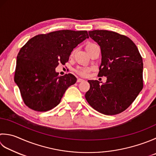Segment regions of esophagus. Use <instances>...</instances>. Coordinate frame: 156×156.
<instances>
[{"mask_svg": "<svg viewBox=\"0 0 156 156\" xmlns=\"http://www.w3.org/2000/svg\"><path fill=\"white\" fill-rule=\"evenodd\" d=\"M83 81H84V80L82 78H78V80H77V82H83Z\"/></svg>", "mask_w": 156, "mask_h": 156, "instance_id": "34e87169", "label": "esophagus"}]
</instances>
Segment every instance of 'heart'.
<instances>
[{
	"label": "heart",
	"mask_w": 156,
	"mask_h": 156,
	"mask_svg": "<svg viewBox=\"0 0 156 156\" xmlns=\"http://www.w3.org/2000/svg\"><path fill=\"white\" fill-rule=\"evenodd\" d=\"M95 45V44L94 43H88L86 45V49L87 51H88L89 49L90 48H91L93 47V46ZM90 71V68H87V67H77V68H76L75 69V72L76 74H78V75H80L81 76H86L88 73Z\"/></svg>",
	"instance_id": "1"
}]
</instances>
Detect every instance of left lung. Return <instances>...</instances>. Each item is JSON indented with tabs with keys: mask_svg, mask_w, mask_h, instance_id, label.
Listing matches in <instances>:
<instances>
[{
	"mask_svg": "<svg viewBox=\"0 0 156 156\" xmlns=\"http://www.w3.org/2000/svg\"><path fill=\"white\" fill-rule=\"evenodd\" d=\"M89 36L100 46L101 63L98 76H106L105 84L88 80L85 94L93 109L105 115H115L132 104L143 89L142 57L129 37L108 30H93Z\"/></svg>",
	"mask_w": 156,
	"mask_h": 156,
	"instance_id": "8db88e82",
	"label": "left lung"
}]
</instances>
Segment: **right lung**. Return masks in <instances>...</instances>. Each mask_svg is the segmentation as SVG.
I'll use <instances>...</instances> for the list:
<instances>
[{"instance_id":"1","label":"right lung","mask_w":156,"mask_h":156,"mask_svg":"<svg viewBox=\"0 0 156 156\" xmlns=\"http://www.w3.org/2000/svg\"><path fill=\"white\" fill-rule=\"evenodd\" d=\"M88 38L85 30H58L34 36L21 47L14 80L26 106L47 112L59 104L77 78L70 73L59 76L55 68L60 63L65 65L73 49Z\"/></svg>"}]
</instances>
